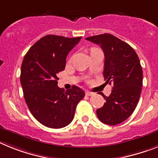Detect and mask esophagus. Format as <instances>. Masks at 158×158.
<instances>
[{
  "label": "esophagus",
  "mask_w": 158,
  "mask_h": 158,
  "mask_svg": "<svg viewBox=\"0 0 158 158\" xmlns=\"http://www.w3.org/2000/svg\"><path fill=\"white\" fill-rule=\"evenodd\" d=\"M86 95H88V96H91V95H95V93H94V92H91V91H86Z\"/></svg>",
  "instance_id": "1"
}]
</instances>
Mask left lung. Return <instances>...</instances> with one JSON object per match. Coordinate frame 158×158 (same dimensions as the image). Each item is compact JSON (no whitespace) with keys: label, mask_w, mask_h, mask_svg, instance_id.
<instances>
[{"label":"left lung","mask_w":158,"mask_h":158,"mask_svg":"<svg viewBox=\"0 0 158 158\" xmlns=\"http://www.w3.org/2000/svg\"><path fill=\"white\" fill-rule=\"evenodd\" d=\"M86 39L100 46L104 51L103 74L106 83L112 84L109 96L103 94L106 102L96 110L98 118L108 125L120 124L134 112L140 99L143 72L138 56L128 43L110 34Z\"/></svg>","instance_id":"left-lung-1"}]
</instances>
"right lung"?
<instances>
[{"label":"right lung","mask_w":158,"mask_h":158,"mask_svg":"<svg viewBox=\"0 0 158 158\" xmlns=\"http://www.w3.org/2000/svg\"><path fill=\"white\" fill-rule=\"evenodd\" d=\"M80 39L46 35L31 46L22 61L20 80L26 103L34 117L48 128L68 125L85 95L75 85L63 91L58 87L57 76L65 69L68 53Z\"/></svg>","instance_id":"add662e5"}]
</instances>
